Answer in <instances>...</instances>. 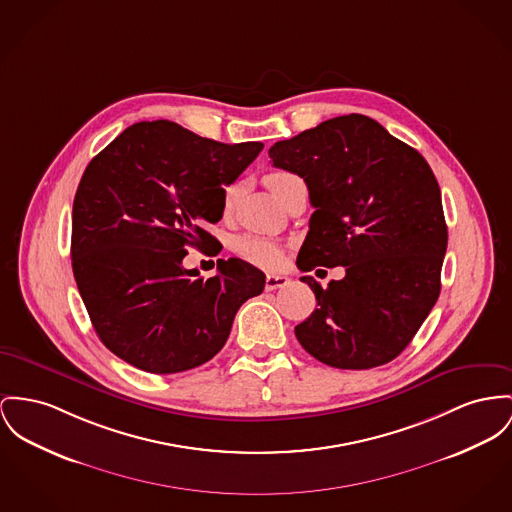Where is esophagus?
<instances>
[{
	"label": "esophagus",
	"mask_w": 512,
	"mask_h": 512,
	"mask_svg": "<svg viewBox=\"0 0 512 512\" xmlns=\"http://www.w3.org/2000/svg\"><path fill=\"white\" fill-rule=\"evenodd\" d=\"M289 283H291V279L285 277V275H277V273H268L266 275V291L281 289V287H285Z\"/></svg>",
	"instance_id": "obj_1"
}]
</instances>
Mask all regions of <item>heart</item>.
<instances>
[{"label":"heart","instance_id":"obj_1","mask_svg":"<svg viewBox=\"0 0 512 512\" xmlns=\"http://www.w3.org/2000/svg\"><path fill=\"white\" fill-rule=\"evenodd\" d=\"M299 176H295L293 172L287 171H275L270 172L266 176V184L268 188L272 190L273 196L279 200L281 198V192L283 188L291 182V180H297ZM239 194V184H229L225 188V194H223V209L229 211L233 204H235V198ZM235 250L239 254L242 260L254 264V266H262V268H268V270H275L283 264L285 260V254H283V248L275 242V240L266 239V237H258V235H242L240 239L235 242Z\"/></svg>","mask_w":512,"mask_h":512}]
</instances>
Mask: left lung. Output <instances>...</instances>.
Segmentation results:
<instances>
[{"mask_svg": "<svg viewBox=\"0 0 512 512\" xmlns=\"http://www.w3.org/2000/svg\"><path fill=\"white\" fill-rule=\"evenodd\" d=\"M273 167L307 182L314 213L297 256L301 272L345 268L322 287L301 277L318 308L299 343L336 369L396 359L441 293L446 252L441 188L419 151L363 114L338 116L277 141Z\"/></svg>", "mask_w": 512, "mask_h": 512, "instance_id": "left-lung-1", "label": "left lung"}]
</instances>
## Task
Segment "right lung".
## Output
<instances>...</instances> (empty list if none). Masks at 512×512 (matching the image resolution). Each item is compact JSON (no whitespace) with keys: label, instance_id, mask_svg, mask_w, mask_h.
<instances>
[{"label":"right lung","instance_id":"add662e5","mask_svg":"<svg viewBox=\"0 0 512 512\" xmlns=\"http://www.w3.org/2000/svg\"><path fill=\"white\" fill-rule=\"evenodd\" d=\"M264 149L221 143L169 120L137 122L87 165L71 213V266L104 345L141 371L182 373L215 357L244 301L264 291L252 264L219 260L204 279L188 248L219 252L205 225L223 186Z\"/></svg>","mask_w":512,"mask_h":512}]
</instances>
